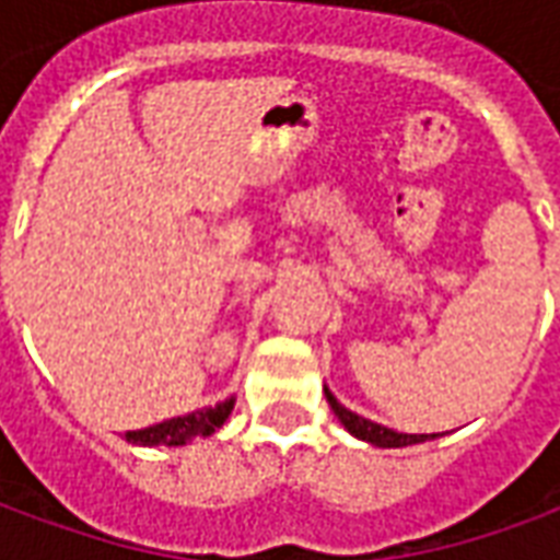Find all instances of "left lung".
Segmentation results:
<instances>
[{"label": "left lung", "mask_w": 560, "mask_h": 560, "mask_svg": "<svg viewBox=\"0 0 560 560\" xmlns=\"http://www.w3.org/2000/svg\"><path fill=\"white\" fill-rule=\"evenodd\" d=\"M327 393V401L329 408L336 411V417L341 420V425L348 429V432L353 434V438H360V441H369V444L375 446H411V444H422V441H432V438H438V434H405V432H393V429H387V425H381V422H372L365 420V417H360V413L348 411L345 405H341L329 389H324Z\"/></svg>", "instance_id": "1"}]
</instances>
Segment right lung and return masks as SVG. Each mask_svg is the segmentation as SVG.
<instances>
[{
	"label": "right lung",
	"mask_w": 560,
	"mask_h": 560,
	"mask_svg": "<svg viewBox=\"0 0 560 560\" xmlns=\"http://www.w3.org/2000/svg\"><path fill=\"white\" fill-rule=\"evenodd\" d=\"M233 401L228 399L215 405V408H203V411H191L185 413V417H173V420L155 422V425H149V429H138V432H128L126 438L131 444L140 446H183L188 444L191 438L197 434H212L219 425H224V420L231 417L233 411Z\"/></svg>",
	"instance_id": "add662e5"
}]
</instances>
